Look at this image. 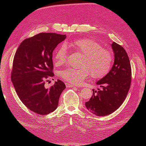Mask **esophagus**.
Returning a JSON list of instances; mask_svg holds the SVG:
<instances>
[{
	"mask_svg": "<svg viewBox=\"0 0 146 146\" xmlns=\"http://www.w3.org/2000/svg\"><path fill=\"white\" fill-rule=\"evenodd\" d=\"M66 86L67 88H72V87H76V85H72V84H69V83H66Z\"/></svg>",
	"mask_w": 146,
	"mask_h": 146,
	"instance_id": "1",
	"label": "esophagus"
}]
</instances>
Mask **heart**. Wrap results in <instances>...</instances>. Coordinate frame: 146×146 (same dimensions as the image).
Returning a JSON list of instances; mask_svg holds the SVG:
<instances>
[{"mask_svg": "<svg viewBox=\"0 0 146 146\" xmlns=\"http://www.w3.org/2000/svg\"><path fill=\"white\" fill-rule=\"evenodd\" d=\"M67 45L83 55L80 67L76 69L68 68L61 70L60 76L64 80L74 85H80L86 78L102 77L111 68L113 55L110 50L102 48L98 42L90 38H81L69 42ZM55 63L61 66L67 59V49L62 45L56 50L55 54Z\"/></svg>", "mask_w": 146, "mask_h": 146, "instance_id": "b5f03b06", "label": "heart"}]
</instances>
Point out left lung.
<instances>
[{
    "instance_id": "left-lung-1",
    "label": "left lung",
    "mask_w": 146,
    "mask_h": 146,
    "mask_svg": "<svg viewBox=\"0 0 146 146\" xmlns=\"http://www.w3.org/2000/svg\"><path fill=\"white\" fill-rule=\"evenodd\" d=\"M111 46L114 55V64L109 72L96 82L101 89L92 90V97L85 103L86 108L98 116L108 115L120 107L131 84V65L126 51L115 42Z\"/></svg>"
}]
</instances>
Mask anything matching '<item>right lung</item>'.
I'll list each match as a JSON object with an SVG mask.
<instances>
[{
	"instance_id": "add662e5",
	"label": "right lung",
	"mask_w": 146,
	"mask_h": 146,
	"mask_svg": "<svg viewBox=\"0 0 146 146\" xmlns=\"http://www.w3.org/2000/svg\"><path fill=\"white\" fill-rule=\"evenodd\" d=\"M66 35L41 33L25 39L15 55L11 81L19 98L31 111L45 115L55 111L60 96L66 88L58 80L49 88L47 78L54 76L52 54Z\"/></svg>"
}]
</instances>
